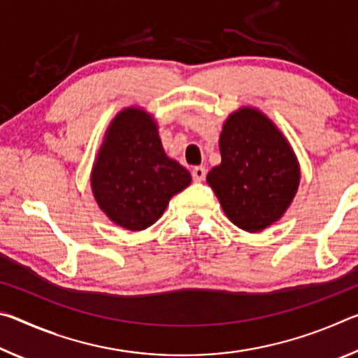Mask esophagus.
<instances>
[{"instance_id":"34e87169","label":"esophagus","mask_w":358,"mask_h":358,"mask_svg":"<svg viewBox=\"0 0 358 358\" xmlns=\"http://www.w3.org/2000/svg\"><path fill=\"white\" fill-rule=\"evenodd\" d=\"M205 175H207V171H205V167H194L192 169V180L194 181H199V183H201V181H203L205 180Z\"/></svg>"}]
</instances>
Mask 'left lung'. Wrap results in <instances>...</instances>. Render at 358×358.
<instances>
[{"instance_id":"left-lung-1","label":"left lung","mask_w":358,"mask_h":358,"mask_svg":"<svg viewBox=\"0 0 358 358\" xmlns=\"http://www.w3.org/2000/svg\"><path fill=\"white\" fill-rule=\"evenodd\" d=\"M221 164L207 181L235 226L260 232L280 220L300 181L299 162L276 126L256 108L229 117L221 138Z\"/></svg>"}]
</instances>
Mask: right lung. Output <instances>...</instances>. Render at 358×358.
<instances>
[{
	"label": "right lung",
	"mask_w": 358,
	"mask_h": 358,
	"mask_svg": "<svg viewBox=\"0 0 358 358\" xmlns=\"http://www.w3.org/2000/svg\"><path fill=\"white\" fill-rule=\"evenodd\" d=\"M191 175L162 150L157 126L138 108H126L108 128L93 167L92 186L102 211L129 230H143L164 213Z\"/></svg>",
	"instance_id": "add662e5"
}]
</instances>
